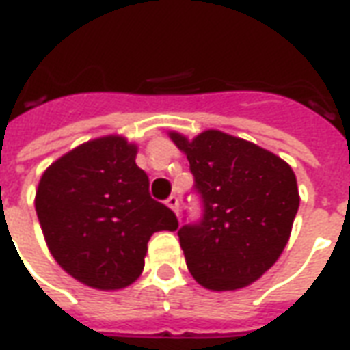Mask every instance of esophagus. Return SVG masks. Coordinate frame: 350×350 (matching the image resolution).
Listing matches in <instances>:
<instances>
[{"label":"esophagus","instance_id":"esophagus-1","mask_svg":"<svg viewBox=\"0 0 350 350\" xmlns=\"http://www.w3.org/2000/svg\"><path fill=\"white\" fill-rule=\"evenodd\" d=\"M167 206L172 210L174 213H178V208H180V200H178V197L176 195H170V197L167 198Z\"/></svg>","mask_w":350,"mask_h":350}]
</instances>
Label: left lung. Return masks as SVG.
<instances>
[{
  "label": "left lung",
  "mask_w": 350,
  "mask_h": 350,
  "mask_svg": "<svg viewBox=\"0 0 350 350\" xmlns=\"http://www.w3.org/2000/svg\"><path fill=\"white\" fill-rule=\"evenodd\" d=\"M187 155L204 213L178 230L191 275L210 291H236L275 264L300 206L296 176L275 153L223 131L195 138L170 131Z\"/></svg>",
  "instance_id": "1"
}]
</instances>
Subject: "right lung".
Here are the masks:
<instances>
[{
	"mask_svg": "<svg viewBox=\"0 0 350 350\" xmlns=\"http://www.w3.org/2000/svg\"><path fill=\"white\" fill-rule=\"evenodd\" d=\"M137 144L120 135L93 138L41 176L35 210L52 257L99 291L135 283L153 232L176 230L174 212L150 197Z\"/></svg>",
	"mask_w": 350,
	"mask_h": 350,
	"instance_id": "obj_1",
	"label": "right lung"
}]
</instances>
